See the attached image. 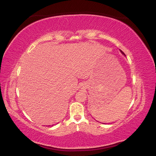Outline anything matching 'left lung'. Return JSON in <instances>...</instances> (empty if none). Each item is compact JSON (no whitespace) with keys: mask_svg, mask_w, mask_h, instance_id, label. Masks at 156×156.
<instances>
[{"mask_svg":"<svg viewBox=\"0 0 156 156\" xmlns=\"http://www.w3.org/2000/svg\"><path fill=\"white\" fill-rule=\"evenodd\" d=\"M121 51V53H123V54H124V53H123V52H122V51Z\"/></svg>","mask_w":156,"mask_h":156,"instance_id":"left-lung-1","label":"left lung"}]
</instances>
